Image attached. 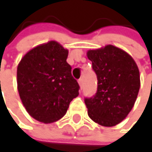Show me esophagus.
Masks as SVG:
<instances>
[{
	"instance_id": "obj_1",
	"label": "esophagus",
	"mask_w": 152,
	"mask_h": 152,
	"mask_svg": "<svg viewBox=\"0 0 152 152\" xmlns=\"http://www.w3.org/2000/svg\"><path fill=\"white\" fill-rule=\"evenodd\" d=\"M78 84H79V86L82 87V86H83V78H80V79H78Z\"/></svg>"
}]
</instances>
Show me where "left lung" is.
Listing matches in <instances>:
<instances>
[{"label": "left lung", "instance_id": "obj_1", "mask_svg": "<svg viewBox=\"0 0 152 152\" xmlns=\"http://www.w3.org/2000/svg\"><path fill=\"white\" fill-rule=\"evenodd\" d=\"M87 57L96 75L97 90L85 97L89 118L104 127H113L132 109L140 90V72L133 58L113 45L90 50Z\"/></svg>", "mask_w": 152, "mask_h": 152}]
</instances>
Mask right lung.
<instances>
[{"label": "right lung", "mask_w": 152, "mask_h": 152, "mask_svg": "<svg viewBox=\"0 0 152 152\" xmlns=\"http://www.w3.org/2000/svg\"><path fill=\"white\" fill-rule=\"evenodd\" d=\"M68 51L57 42L41 45L23 57L17 67L21 100L34 118L51 123L65 116L80 86L66 62Z\"/></svg>", "instance_id": "right-lung-1"}]
</instances>
